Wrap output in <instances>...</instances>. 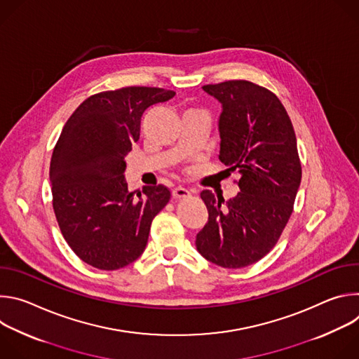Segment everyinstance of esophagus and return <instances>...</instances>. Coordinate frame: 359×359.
Here are the masks:
<instances>
[{"label":"esophagus","mask_w":359,"mask_h":359,"mask_svg":"<svg viewBox=\"0 0 359 359\" xmlns=\"http://www.w3.org/2000/svg\"><path fill=\"white\" fill-rule=\"evenodd\" d=\"M172 194H173V197H175V198H183V197H187V196L190 194V191H189L186 187L177 186V187H175V189H173Z\"/></svg>","instance_id":"34e87169"}]
</instances>
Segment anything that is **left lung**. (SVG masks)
Masks as SVG:
<instances>
[{
    "mask_svg": "<svg viewBox=\"0 0 359 359\" xmlns=\"http://www.w3.org/2000/svg\"><path fill=\"white\" fill-rule=\"evenodd\" d=\"M222 104L220 155L240 175V191L224 200L200 193L209 220L196 236L197 251L224 269L262 260L276 245L301 183V163L290 116L269 89L248 81L204 85Z\"/></svg>",
    "mask_w": 359,
    "mask_h": 359,
    "instance_id": "8db88e82",
    "label": "left lung"
}]
</instances>
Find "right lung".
Masks as SVG:
<instances>
[{
	"mask_svg": "<svg viewBox=\"0 0 359 359\" xmlns=\"http://www.w3.org/2000/svg\"><path fill=\"white\" fill-rule=\"evenodd\" d=\"M175 95L147 86L100 92L82 102L61 132L49 168L54 212L69 247L95 269L112 271L137 260L151 220L170 198L162 184L143 186L136 198L123 173L143 112Z\"/></svg>",
	"mask_w": 359,
	"mask_h": 359,
	"instance_id": "1",
	"label": "right lung"
}]
</instances>
